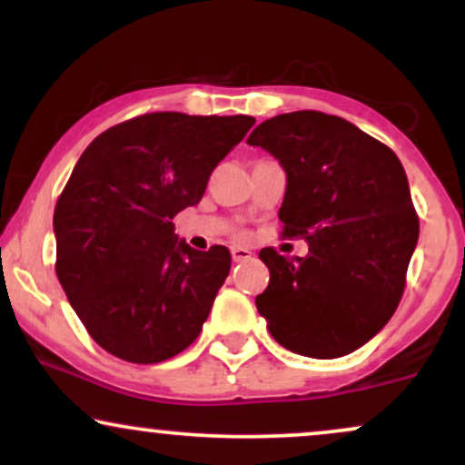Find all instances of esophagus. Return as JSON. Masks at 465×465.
<instances>
[{"mask_svg":"<svg viewBox=\"0 0 465 465\" xmlns=\"http://www.w3.org/2000/svg\"><path fill=\"white\" fill-rule=\"evenodd\" d=\"M232 258L233 262H247V260L253 258V253L244 247H232Z\"/></svg>","mask_w":465,"mask_h":465,"instance_id":"obj_1","label":"esophagus"}]
</instances>
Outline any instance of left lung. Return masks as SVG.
Masks as SVG:
<instances>
[{
  "label": "left lung",
  "mask_w": 465,
  "mask_h": 465,
  "mask_svg": "<svg viewBox=\"0 0 465 465\" xmlns=\"http://www.w3.org/2000/svg\"><path fill=\"white\" fill-rule=\"evenodd\" d=\"M280 162L284 236L308 253L260 251L269 286L258 312L280 345L311 359H339L373 339L396 312L420 236L409 181L391 148L322 111L262 122L247 140Z\"/></svg>",
  "instance_id": "obj_1"
}]
</instances>
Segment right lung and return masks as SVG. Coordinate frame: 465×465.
Segmentation results:
<instances>
[{
  "label": "right lung",
  "mask_w": 465,
  "mask_h": 465,
  "mask_svg": "<svg viewBox=\"0 0 465 465\" xmlns=\"http://www.w3.org/2000/svg\"><path fill=\"white\" fill-rule=\"evenodd\" d=\"M249 115L165 111L122 122L84 148L54 210L56 275L95 343L122 361L173 359L201 332L232 266L192 249L173 218L196 205Z\"/></svg>",
  "instance_id": "obj_1"
}]
</instances>
